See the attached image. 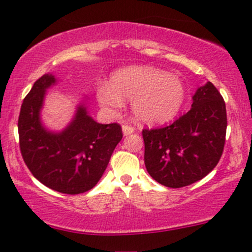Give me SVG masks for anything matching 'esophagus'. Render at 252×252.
<instances>
[{
    "label": "esophagus",
    "mask_w": 252,
    "mask_h": 252,
    "mask_svg": "<svg viewBox=\"0 0 252 252\" xmlns=\"http://www.w3.org/2000/svg\"><path fill=\"white\" fill-rule=\"evenodd\" d=\"M123 132L125 136H128V134L133 133L134 127H132L131 125H123Z\"/></svg>",
    "instance_id": "1"
}]
</instances>
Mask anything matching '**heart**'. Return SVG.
<instances>
[{
  "mask_svg": "<svg viewBox=\"0 0 252 252\" xmlns=\"http://www.w3.org/2000/svg\"><path fill=\"white\" fill-rule=\"evenodd\" d=\"M98 103L105 110H119L123 99H131L134 118L149 125L161 124L175 118L182 108L186 88L182 80L150 66L121 69L95 91Z\"/></svg>",
  "mask_w": 252,
  "mask_h": 252,
  "instance_id": "1",
  "label": "heart"
}]
</instances>
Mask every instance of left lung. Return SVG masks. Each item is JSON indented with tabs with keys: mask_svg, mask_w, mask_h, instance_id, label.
Instances as JSON below:
<instances>
[{
	"mask_svg": "<svg viewBox=\"0 0 252 252\" xmlns=\"http://www.w3.org/2000/svg\"><path fill=\"white\" fill-rule=\"evenodd\" d=\"M225 131V103L207 82L196 90L188 113L168 126L142 131L148 173L168 188L198 182L219 164Z\"/></svg>",
	"mask_w": 252,
	"mask_h": 252,
	"instance_id": "left-lung-1",
	"label": "left lung"
}]
</instances>
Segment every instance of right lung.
Masks as SVG:
<instances>
[{
	"instance_id": "1",
	"label": "right lung",
	"mask_w": 252,
	"mask_h": 252,
	"mask_svg": "<svg viewBox=\"0 0 252 252\" xmlns=\"http://www.w3.org/2000/svg\"><path fill=\"white\" fill-rule=\"evenodd\" d=\"M52 74L41 76L24 98L18 120L19 147L25 165L36 180L64 194L92 189L104 173L111 154L123 138L119 124H98L84 104L62 132H51L40 119Z\"/></svg>"
}]
</instances>
